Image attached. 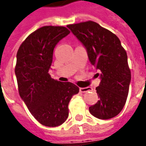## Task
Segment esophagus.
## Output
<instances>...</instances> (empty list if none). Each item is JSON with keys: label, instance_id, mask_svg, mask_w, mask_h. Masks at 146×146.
Masks as SVG:
<instances>
[{"label": "esophagus", "instance_id": "34e87169", "mask_svg": "<svg viewBox=\"0 0 146 146\" xmlns=\"http://www.w3.org/2000/svg\"><path fill=\"white\" fill-rule=\"evenodd\" d=\"M90 90V87H80V92L81 93H85L87 92V91H89Z\"/></svg>", "mask_w": 146, "mask_h": 146}]
</instances>
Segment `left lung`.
<instances>
[{"instance_id": "8db88e82", "label": "left lung", "mask_w": 146, "mask_h": 146, "mask_svg": "<svg viewBox=\"0 0 146 146\" xmlns=\"http://www.w3.org/2000/svg\"><path fill=\"white\" fill-rule=\"evenodd\" d=\"M67 27L86 48L90 63L100 72L101 80L96 87L99 100L89 108L90 114L100 119L115 117L125 106L131 82L126 51L116 35L94 21Z\"/></svg>"}]
</instances>
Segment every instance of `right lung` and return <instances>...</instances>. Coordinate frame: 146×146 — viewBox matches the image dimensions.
<instances>
[{"label":"right lung","instance_id":"1","mask_svg":"<svg viewBox=\"0 0 146 146\" xmlns=\"http://www.w3.org/2000/svg\"><path fill=\"white\" fill-rule=\"evenodd\" d=\"M62 26H43L32 32L21 43L15 66L18 92L38 121L56 127L66 121L68 104L79 87L70 82L51 78L48 70L55 46L70 34Z\"/></svg>","mask_w":146,"mask_h":146}]
</instances>
